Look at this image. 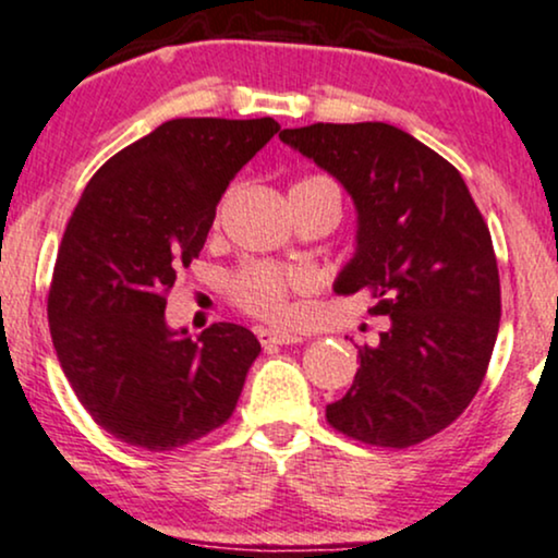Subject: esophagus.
<instances>
[{
	"instance_id": "obj_1",
	"label": "esophagus",
	"mask_w": 558,
	"mask_h": 558,
	"mask_svg": "<svg viewBox=\"0 0 558 558\" xmlns=\"http://www.w3.org/2000/svg\"><path fill=\"white\" fill-rule=\"evenodd\" d=\"M258 339L264 347H279V344H294L300 342V337L287 331H277V329H258Z\"/></svg>"
}]
</instances>
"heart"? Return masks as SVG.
Masks as SVG:
<instances>
[{"instance_id": "obj_1", "label": "heart", "mask_w": 558, "mask_h": 558, "mask_svg": "<svg viewBox=\"0 0 558 558\" xmlns=\"http://www.w3.org/2000/svg\"><path fill=\"white\" fill-rule=\"evenodd\" d=\"M313 182L331 185V180H326V177H307L298 185H313ZM229 290H232L234 303L251 316L281 320L290 313V294L305 290V277L277 266L253 264L234 274L232 281H229Z\"/></svg>"}]
</instances>
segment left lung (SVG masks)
Wrapping results in <instances>:
<instances>
[{"mask_svg": "<svg viewBox=\"0 0 558 558\" xmlns=\"http://www.w3.org/2000/svg\"><path fill=\"white\" fill-rule=\"evenodd\" d=\"M279 137L357 206V253L333 292L368 290L371 316L389 318L326 421L368 447H415L454 423L486 378L501 318L486 219L462 174L395 124L316 122Z\"/></svg>", "mask_w": 558, "mask_h": 558, "instance_id": "obj_1", "label": "left lung"}]
</instances>
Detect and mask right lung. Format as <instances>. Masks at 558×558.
I'll use <instances>...</instances> for the list:
<instances>
[{"label": "right lung", "mask_w": 558, "mask_h": 558, "mask_svg": "<svg viewBox=\"0 0 558 558\" xmlns=\"http://www.w3.org/2000/svg\"><path fill=\"white\" fill-rule=\"evenodd\" d=\"M279 133L271 117H182L114 154L83 190L51 274V342L88 415L130 447L172 451L232 417L260 344L238 324L198 339L163 320L216 203Z\"/></svg>", "instance_id": "right-lung-1"}]
</instances>
